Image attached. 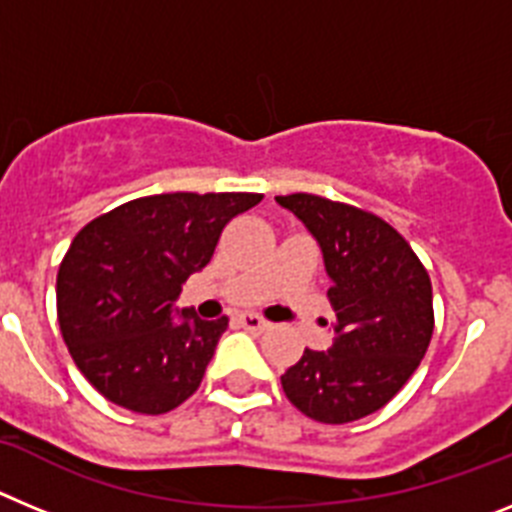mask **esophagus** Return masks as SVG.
Masks as SVG:
<instances>
[{
  "mask_svg": "<svg viewBox=\"0 0 512 512\" xmlns=\"http://www.w3.org/2000/svg\"><path fill=\"white\" fill-rule=\"evenodd\" d=\"M238 320H241L243 328L253 330V333H264V330L271 328L269 320H264V318H261V315H256V312H243V315Z\"/></svg>",
  "mask_w": 512,
  "mask_h": 512,
  "instance_id": "esophagus-1",
  "label": "esophagus"
}]
</instances>
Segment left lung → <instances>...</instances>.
I'll list each match as a JSON object with an SVG mask.
<instances>
[{"mask_svg":"<svg viewBox=\"0 0 512 512\" xmlns=\"http://www.w3.org/2000/svg\"><path fill=\"white\" fill-rule=\"evenodd\" d=\"M323 251L336 312L328 351L305 348L282 374L307 418L341 425L384 408L413 377L433 336L431 277L382 217L318 194L277 197Z\"/></svg>","mask_w":512,"mask_h":512,"instance_id":"obj_1","label":"left lung"}]
</instances>
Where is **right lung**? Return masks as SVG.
Wrapping results in <instances>:
<instances>
[{
	"mask_svg": "<svg viewBox=\"0 0 512 512\" xmlns=\"http://www.w3.org/2000/svg\"><path fill=\"white\" fill-rule=\"evenodd\" d=\"M264 194L171 192L125 202L81 230L58 269V323L79 372L125 410L161 415L200 387L228 318L176 300L220 233Z\"/></svg>",
	"mask_w": 512,
	"mask_h": 512,
	"instance_id": "obj_1",
	"label": "right lung"
}]
</instances>
